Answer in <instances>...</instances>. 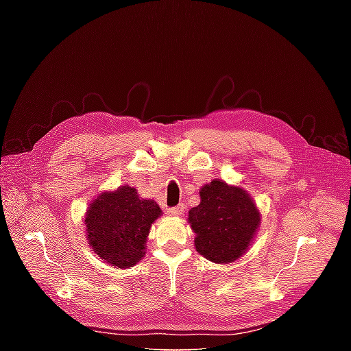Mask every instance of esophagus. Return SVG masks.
Here are the masks:
<instances>
[{
	"instance_id": "34e87169",
	"label": "esophagus",
	"mask_w": 351,
	"mask_h": 351,
	"mask_svg": "<svg viewBox=\"0 0 351 351\" xmlns=\"http://www.w3.org/2000/svg\"><path fill=\"white\" fill-rule=\"evenodd\" d=\"M184 212V205H177L173 208H168L167 209V214L171 215V217H180Z\"/></svg>"
}]
</instances>
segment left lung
<instances>
[{"mask_svg": "<svg viewBox=\"0 0 351 351\" xmlns=\"http://www.w3.org/2000/svg\"><path fill=\"white\" fill-rule=\"evenodd\" d=\"M200 204L189 210L196 250L208 261L228 263L246 253L261 222L259 210L241 187L221 180L200 189Z\"/></svg>", "mask_w": 351, "mask_h": 351, "instance_id": "obj_1", "label": "left lung"}]
</instances>
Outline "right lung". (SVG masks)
I'll return each mask as SVG.
<instances>
[{
	"label": "right lung",
	"mask_w": 351,
	"mask_h": 351,
	"mask_svg": "<svg viewBox=\"0 0 351 351\" xmlns=\"http://www.w3.org/2000/svg\"><path fill=\"white\" fill-rule=\"evenodd\" d=\"M161 214L156 202L141 199L130 186L102 193L84 218L89 244L112 267L132 268L145 256L149 228Z\"/></svg>",
	"instance_id": "obj_1"
}]
</instances>
